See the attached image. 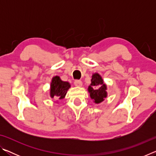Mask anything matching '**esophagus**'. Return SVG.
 Returning a JSON list of instances; mask_svg holds the SVG:
<instances>
[{
	"label": "esophagus",
	"instance_id": "obj_1",
	"mask_svg": "<svg viewBox=\"0 0 156 156\" xmlns=\"http://www.w3.org/2000/svg\"><path fill=\"white\" fill-rule=\"evenodd\" d=\"M74 84L76 87H82V85H83V83H82L81 80H76L74 81Z\"/></svg>",
	"mask_w": 156,
	"mask_h": 156
}]
</instances>
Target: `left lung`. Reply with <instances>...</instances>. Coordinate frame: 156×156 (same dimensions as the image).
<instances>
[{
    "instance_id": "left-lung-1",
    "label": "left lung",
    "mask_w": 156,
    "mask_h": 156,
    "mask_svg": "<svg viewBox=\"0 0 156 156\" xmlns=\"http://www.w3.org/2000/svg\"><path fill=\"white\" fill-rule=\"evenodd\" d=\"M88 91L91 98L96 104L103 102L107 97V84L99 73H94L92 75L91 84L88 87Z\"/></svg>"
}]
</instances>
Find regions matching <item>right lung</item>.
Listing matches in <instances>:
<instances>
[{
	"mask_svg": "<svg viewBox=\"0 0 156 156\" xmlns=\"http://www.w3.org/2000/svg\"><path fill=\"white\" fill-rule=\"evenodd\" d=\"M71 87V84L68 82L62 81L59 76H56L51 79L50 84L49 95L51 98L62 100L65 98L68 89Z\"/></svg>",
	"mask_w": 156,
	"mask_h": 156,
	"instance_id": "right-lung-1",
	"label": "right lung"
}]
</instances>
